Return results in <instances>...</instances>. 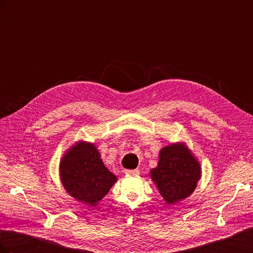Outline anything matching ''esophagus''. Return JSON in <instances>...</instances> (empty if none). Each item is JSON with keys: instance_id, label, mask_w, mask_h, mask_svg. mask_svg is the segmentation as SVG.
Returning a JSON list of instances; mask_svg holds the SVG:
<instances>
[{"instance_id": "obj_1", "label": "esophagus", "mask_w": 253, "mask_h": 253, "mask_svg": "<svg viewBox=\"0 0 253 253\" xmlns=\"http://www.w3.org/2000/svg\"><path fill=\"white\" fill-rule=\"evenodd\" d=\"M125 173L127 174V175H137V174H139V170H137V169H135V170H125Z\"/></svg>"}]
</instances>
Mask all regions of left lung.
<instances>
[{
    "label": "left lung",
    "mask_w": 253,
    "mask_h": 253,
    "mask_svg": "<svg viewBox=\"0 0 253 253\" xmlns=\"http://www.w3.org/2000/svg\"><path fill=\"white\" fill-rule=\"evenodd\" d=\"M201 166L182 143L163 148L159 162L151 171V178L168 204L185 200L193 193L201 178Z\"/></svg>",
    "instance_id": "1"
}]
</instances>
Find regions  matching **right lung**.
Segmentation results:
<instances>
[{
	"instance_id": "right-lung-1",
	"label": "right lung",
	"mask_w": 253,
	"mask_h": 253,
	"mask_svg": "<svg viewBox=\"0 0 253 253\" xmlns=\"http://www.w3.org/2000/svg\"><path fill=\"white\" fill-rule=\"evenodd\" d=\"M60 177L75 200L96 206L117 178L102 163L93 143L79 141L66 152L60 164Z\"/></svg>"
}]
</instances>
